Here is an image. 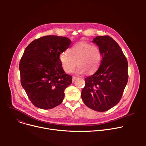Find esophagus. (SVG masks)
Returning a JSON list of instances; mask_svg holds the SVG:
<instances>
[{
	"label": "esophagus",
	"instance_id": "esophagus-1",
	"mask_svg": "<svg viewBox=\"0 0 146 146\" xmlns=\"http://www.w3.org/2000/svg\"><path fill=\"white\" fill-rule=\"evenodd\" d=\"M77 78H78L76 77V76H73V78H72V82H73V83L75 82V80H76V79H77Z\"/></svg>",
	"mask_w": 146,
	"mask_h": 146
}]
</instances>
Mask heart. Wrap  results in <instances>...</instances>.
<instances>
[{
	"label": "heart",
	"instance_id": "b5f03b06",
	"mask_svg": "<svg viewBox=\"0 0 146 146\" xmlns=\"http://www.w3.org/2000/svg\"><path fill=\"white\" fill-rule=\"evenodd\" d=\"M102 59V52L98 46L87 42L76 44L68 50V54L63 52L59 56L61 67L67 73L72 72L77 64V73H92L99 68Z\"/></svg>",
	"mask_w": 146,
	"mask_h": 146
}]
</instances>
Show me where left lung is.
I'll return each instance as SVG.
<instances>
[{"instance_id":"1","label":"left lung","mask_w":146,"mask_h":146,"mask_svg":"<svg viewBox=\"0 0 146 146\" xmlns=\"http://www.w3.org/2000/svg\"><path fill=\"white\" fill-rule=\"evenodd\" d=\"M92 42L99 46L102 59L98 70L85 79L81 97L90 109L104 112L121 100L128 82V61L119 45L111 36H98Z\"/></svg>"}]
</instances>
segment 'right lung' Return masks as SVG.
<instances>
[{
  "mask_svg": "<svg viewBox=\"0 0 146 146\" xmlns=\"http://www.w3.org/2000/svg\"><path fill=\"white\" fill-rule=\"evenodd\" d=\"M71 43L66 37L47 35L34 40L25 48L19 66L21 83L37 108L50 110L62 103L72 76L63 70L59 56Z\"/></svg>",
  "mask_w": 146,
  "mask_h": 146,
  "instance_id": "right-lung-1",
  "label": "right lung"
}]
</instances>
